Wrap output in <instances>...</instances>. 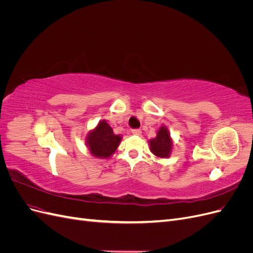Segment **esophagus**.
<instances>
[{"instance_id": "1", "label": "esophagus", "mask_w": 253, "mask_h": 253, "mask_svg": "<svg viewBox=\"0 0 253 253\" xmlns=\"http://www.w3.org/2000/svg\"><path fill=\"white\" fill-rule=\"evenodd\" d=\"M132 134L133 135H140L141 134V131L138 128H135V129H132Z\"/></svg>"}]
</instances>
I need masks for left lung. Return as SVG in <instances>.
Listing matches in <instances>:
<instances>
[{
    "mask_svg": "<svg viewBox=\"0 0 253 253\" xmlns=\"http://www.w3.org/2000/svg\"><path fill=\"white\" fill-rule=\"evenodd\" d=\"M149 144L151 152L159 158L170 157L174 145L169 129H168L166 126H162L159 127L156 137L150 139Z\"/></svg>",
    "mask_w": 253,
    "mask_h": 253,
    "instance_id": "8db88e82",
    "label": "left lung"
}]
</instances>
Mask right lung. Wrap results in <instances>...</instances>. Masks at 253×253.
Instances as JSON below:
<instances>
[{"label":"right lung","mask_w":253,"mask_h":253,"mask_svg":"<svg viewBox=\"0 0 253 253\" xmlns=\"http://www.w3.org/2000/svg\"><path fill=\"white\" fill-rule=\"evenodd\" d=\"M121 139L120 135L114 134L106 120H100L97 126L86 135L85 144L94 157L105 159L114 154Z\"/></svg>","instance_id":"right-lung-1"}]
</instances>
